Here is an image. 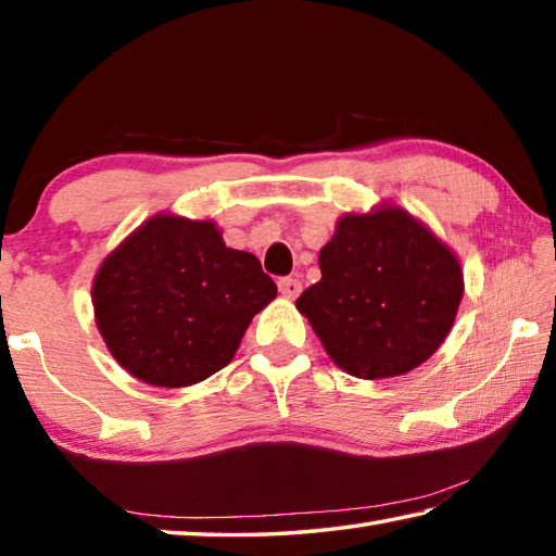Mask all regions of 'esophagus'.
<instances>
[{"instance_id": "34e87169", "label": "esophagus", "mask_w": 556, "mask_h": 556, "mask_svg": "<svg viewBox=\"0 0 556 556\" xmlns=\"http://www.w3.org/2000/svg\"><path fill=\"white\" fill-rule=\"evenodd\" d=\"M279 291L287 299H296L301 294V281L294 279V277H281L279 279Z\"/></svg>"}]
</instances>
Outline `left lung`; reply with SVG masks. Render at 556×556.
<instances>
[{"label": "left lung", "mask_w": 556, "mask_h": 556, "mask_svg": "<svg viewBox=\"0 0 556 556\" xmlns=\"http://www.w3.org/2000/svg\"><path fill=\"white\" fill-rule=\"evenodd\" d=\"M321 279L296 308L353 378H397L444 343L464 271L444 242L400 208L345 215L318 255Z\"/></svg>", "instance_id": "1"}]
</instances>
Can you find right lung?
I'll return each instance as SVG.
<instances>
[{
  "label": "right lung",
  "instance_id": "1",
  "mask_svg": "<svg viewBox=\"0 0 556 556\" xmlns=\"http://www.w3.org/2000/svg\"><path fill=\"white\" fill-rule=\"evenodd\" d=\"M277 285L211 220L156 215L112 252L92 285L115 361L156 388H186L232 361Z\"/></svg>",
  "mask_w": 556,
  "mask_h": 556
}]
</instances>
